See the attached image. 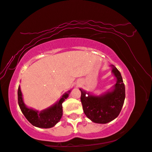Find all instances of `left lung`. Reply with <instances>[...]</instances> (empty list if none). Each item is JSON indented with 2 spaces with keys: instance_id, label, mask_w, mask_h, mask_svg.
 <instances>
[{
  "instance_id": "left-lung-1",
  "label": "left lung",
  "mask_w": 152,
  "mask_h": 152,
  "mask_svg": "<svg viewBox=\"0 0 152 152\" xmlns=\"http://www.w3.org/2000/svg\"><path fill=\"white\" fill-rule=\"evenodd\" d=\"M110 66L112 72L116 79V83L110 91L101 95H94L80 89L83 113L96 124H105L115 119L124 103L125 89L121 75L114 65Z\"/></svg>"
}]
</instances>
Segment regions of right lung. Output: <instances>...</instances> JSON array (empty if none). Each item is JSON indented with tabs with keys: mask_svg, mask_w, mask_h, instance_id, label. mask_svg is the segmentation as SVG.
<instances>
[{
	"mask_svg": "<svg viewBox=\"0 0 152 152\" xmlns=\"http://www.w3.org/2000/svg\"><path fill=\"white\" fill-rule=\"evenodd\" d=\"M71 91H69L61 96L60 99L55 104L40 112L26 106L23 101L20 87L18 90V102L22 113L34 126L39 128H50L60 121L63 114L62 103L68 98Z\"/></svg>",
	"mask_w": 152,
	"mask_h": 152,
	"instance_id": "right-lung-1",
	"label": "right lung"
}]
</instances>
